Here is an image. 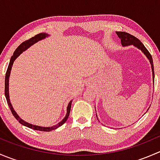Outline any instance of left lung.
Listing matches in <instances>:
<instances>
[{"label":"left lung","instance_id":"obj_1","mask_svg":"<svg viewBox=\"0 0 160 160\" xmlns=\"http://www.w3.org/2000/svg\"><path fill=\"white\" fill-rule=\"evenodd\" d=\"M116 34L118 35V36L119 37V38L121 39V42L123 46H130V45H133L134 46L138 48V49L141 50L143 53L146 56V57L148 58V59L149 60L150 63H151V67H152V79L154 80V67H153V62H152V58L151 54L149 53V52L148 51L147 49L145 47L144 45L141 42L138 38H137L136 37L133 36L129 33H127L125 32H116ZM98 118V117H97Z\"/></svg>","mask_w":160,"mask_h":160}]
</instances>
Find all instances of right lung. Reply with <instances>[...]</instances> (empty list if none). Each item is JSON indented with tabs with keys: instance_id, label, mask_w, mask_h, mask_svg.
<instances>
[{
	"instance_id": "add662e5",
	"label": "right lung",
	"mask_w": 160,
	"mask_h": 160,
	"mask_svg": "<svg viewBox=\"0 0 160 160\" xmlns=\"http://www.w3.org/2000/svg\"><path fill=\"white\" fill-rule=\"evenodd\" d=\"M48 36H49V35H48V34H46V33L38 34V35H35V36L29 38L28 40H26V41L23 42H22V44H21L20 46H19L16 49L15 51H14V53H13V56H11L10 62H9L7 72H6L5 87H4V93H5V97H6V99H7L8 104L9 108H10V109L11 111V113H12V114L14 115V117L18 121L19 123H21L22 125H25V126L28 127V128H32V129H34V130L42 131V132H51V131L55 130V129H56L57 128H59V127H60L61 125H62L66 122H67V120L68 119L69 115H70L72 101H70L68 106H67V114H66L65 118H64L62 119L60 122H59L57 125H53V126H52V127H42V126H38V125H32V124H30V123H28V122H25V121L22 120V119L18 115V114L15 112V111L14 110V108H13L12 105H11V104L10 99H9V83L8 82H9V77H10V74H11V67H12L13 63H14V61L17 59V57H18V56H20V55L22 54L24 51H25V50L28 49L31 46H32L33 44L36 43L37 42L40 41V40L43 39V38H46V37H48Z\"/></svg>"
}]
</instances>
